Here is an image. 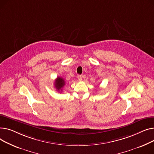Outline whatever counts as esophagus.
Wrapping results in <instances>:
<instances>
[{
  "label": "esophagus",
  "instance_id": "34e87169",
  "mask_svg": "<svg viewBox=\"0 0 154 154\" xmlns=\"http://www.w3.org/2000/svg\"><path fill=\"white\" fill-rule=\"evenodd\" d=\"M78 79L79 81H81L82 80V76H81V75H78Z\"/></svg>",
  "mask_w": 154,
  "mask_h": 154
}]
</instances>
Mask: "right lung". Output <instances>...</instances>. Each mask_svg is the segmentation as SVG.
<instances>
[{
  "mask_svg": "<svg viewBox=\"0 0 154 154\" xmlns=\"http://www.w3.org/2000/svg\"><path fill=\"white\" fill-rule=\"evenodd\" d=\"M65 85V80L63 79V78L61 77H57L55 81V87L56 88L57 90L58 91H62V89Z\"/></svg>",
  "mask_w": 154,
  "mask_h": 154,
  "instance_id": "obj_1",
  "label": "right lung"
}]
</instances>
